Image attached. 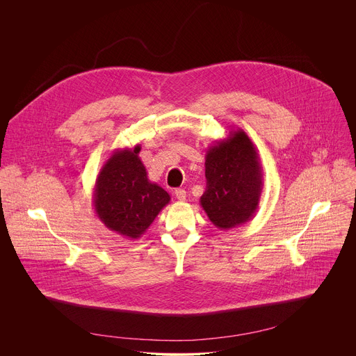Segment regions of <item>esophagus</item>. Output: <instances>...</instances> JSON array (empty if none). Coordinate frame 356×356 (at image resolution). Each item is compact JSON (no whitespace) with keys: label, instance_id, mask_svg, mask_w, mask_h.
Wrapping results in <instances>:
<instances>
[{"label":"esophagus","instance_id":"34e87169","mask_svg":"<svg viewBox=\"0 0 356 356\" xmlns=\"http://www.w3.org/2000/svg\"><path fill=\"white\" fill-rule=\"evenodd\" d=\"M175 195H176V198H177L179 201H184L186 197H187V194H186V191H184L183 188H176V190H175Z\"/></svg>","mask_w":356,"mask_h":356}]
</instances>
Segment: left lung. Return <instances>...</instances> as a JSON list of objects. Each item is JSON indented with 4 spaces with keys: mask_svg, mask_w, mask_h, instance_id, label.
<instances>
[{
    "mask_svg": "<svg viewBox=\"0 0 356 356\" xmlns=\"http://www.w3.org/2000/svg\"><path fill=\"white\" fill-rule=\"evenodd\" d=\"M207 188L200 204L218 229L250 221L259 207L264 175L258 150L241 128L216 140L206 154Z\"/></svg>",
    "mask_w": 356,
    "mask_h": 356,
    "instance_id": "8db88e82",
    "label": "left lung"
}]
</instances>
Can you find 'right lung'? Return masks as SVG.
<instances>
[{"mask_svg": "<svg viewBox=\"0 0 356 356\" xmlns=\"http://www.w3.org/2000/svg\"><path fill=\"white\" fill-rule=\"evenodd\" d=\"M134 149H115L99 169L92 191V207L108 229L128 239H138L170 201L159 184L147 179Z\"/></svg>", "mask_w": 356, "mask_h": 356, "instance_id": "add662e5", "label": "right lung"}]
</instances>
